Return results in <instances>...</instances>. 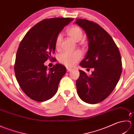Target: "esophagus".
Returning <instances> with one entry per match:
<instances>
[{"label":"esophagus","instance_id":"34e87169","mask_svg":"<svg viewBox=\"0 0 134 134\" xmlns=\"http://www.w3.org/2000/svg\"><path fill=\"white\" fill-rule=\"evenodd\" d=\"M66 69H67V72L71 71L73 70L72 69H71V68H69V67H67Z\"/></svg>","mask_w":134,"mask_h":134}]
</instances>
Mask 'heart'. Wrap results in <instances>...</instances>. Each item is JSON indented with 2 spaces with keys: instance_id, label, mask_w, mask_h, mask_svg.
Instances as JSON below:
<instances>
[{
  "instance_id": "heart-1",
  "label": "heart",
  "mask_w": 134,
  "mask_h": 134,
  "mask_svg": "<svg viewBox=\"0 0 134 134\" xmlns=\"http://www.w3.org/2000/svg\"><path fill=\"white\" fill-rule=\"evenodd\" d=\"M67 33L70 37L76 41H80L83 38V33L81 28L77 25H73L67 30ZM62 37L61 35L56 36L55 41V47L56 49H59L61 46ZM82 58V53L79 51H75L72 52L64 51L59 56V61L62 64L67 66H74Z\"/></svg>"
}]
</instances>
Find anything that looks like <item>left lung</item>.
<instances>
[{"mask_svg": "<svg viewBox=\"0 0 134 134\" xmlns=\"http://www.w3.org/2000/svg\"><path fill=\"white\" fill-rule=\"evenodd\" d=\"M75 23L86 32L89 49L80 63L82 67L94 68L88 76L82 70L76 81L79 97L87 103L97 104L109 96L119 81L122 62L119 48L109 34L96 22L76 19Z\"/></svg>", "mask_w": 134, "mask_h": 134, "instance_id": "obj_1", "label": "left lung"}]
</instances>
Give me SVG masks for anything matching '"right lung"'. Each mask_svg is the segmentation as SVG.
I'll return each instance as SVG.
<instances>
[{
	"instance_id": "obj_1",
	"label": "right lung",
	"mask_w": 134,
	"mask_h": 134,
	"mask_svg": "<svg viewBox=\"0 0 134 134\" xmlns=\"http://www.w3.org/2000/svg\"><path fill=\"white\" fill-rule=\"evenodd\" d=\"M73 20L71 18L45 19L28 31L17 50L14 71L22 91L33 100L43 102L55 95L62 78L66 72L63 65L48 69L44 63L55 53L56 36Z\"/></svg>"
}]
</instances>
